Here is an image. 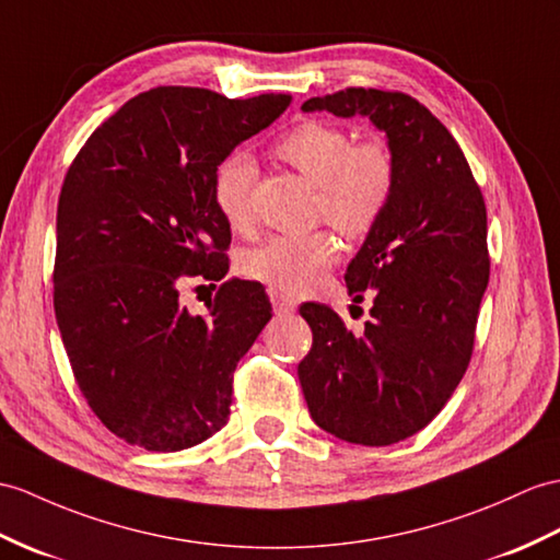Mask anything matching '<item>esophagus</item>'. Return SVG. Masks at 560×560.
I'll list each match as a JSON object with an SVG mask.
<instances>
[{
	"mask_svg": "<svg viewBox=\"0 0 560 560\" xmlns=\"http://www.w3.org/2000/svg\"><path fill=\"white\" fill-rule=\"evenodd\" d=\"M269 295H271V305H275L277 315H289V312L295 310V301H291L289 295H283L279 291H269Z\"/></svg>",
	"mask_w": 560,
	"mask_h": 560,
	"instance_id": "1",
	"label": "esophagus"
}]
</instances>
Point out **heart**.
<instances>
[{
    "instance_id": "heart-1",
    "label": "heart",
    "mask_w": 560,
    "mask_h": 560,
    "mask_svg": "<svg viewBox=\"0 0 560 560\" xmlns=\"http://www.w3.org/2000/svg\"><path fill=\"white\" fill-rule=\"evenodd\" d=\"M275 152L317 186V217L348 238H362L380 224L394 198L398 164L388 140L353 138L343 126L307 119L293 126ZM255 162L233 152L214 172V202L233 231H250ZM336 259L339 243L329 231L307 236H269L243 259V271L279 293H303Z\"/></svg>"
}]
</instances>
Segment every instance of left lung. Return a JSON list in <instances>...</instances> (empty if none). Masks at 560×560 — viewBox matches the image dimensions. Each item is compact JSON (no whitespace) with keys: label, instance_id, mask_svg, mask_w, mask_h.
I'll return each instance as SVG.
<instances>
[{"label":"left lung","instance_id":"8db88e82","mask_svg":"<svg viewBox=\"0 0 560 560\" xmlns=\"http://www.w3.org/2000/svg\"><path fill=\"white\" fill-rule=\"evenodd\" d=\"M305 112L370 116L398 164L394 198L346 269L372 319L353 334L327 305L305 303L312 348L298 376L312 420L350 444L388 446L418 434L470 365L489 283L487 207L460 145L415 97L346 88Z\"/></svg>","mask_w":560,"mask_h":560}]
</instances>
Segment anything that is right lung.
<instances>
[{"label": "right lung", "instance_id": "add662e5", "mask_svg": "<svg viewBox=\"0 0 560 560\" xmlns=\"http://www.w3.org/2000/svg\"><path fill=\"white\" fill-rule=\"evenodd\" d=\"M291 104L160 85L85 140L57 207L55 312L75 384L112 434L184 451L226 424L238 360L271 319L257 281H222L207 316L183 283L229 271L214 172ZM200 289V285H198Z\"/></svg>", "mask_w": 560, "mask_h": 560}]
</instances>
